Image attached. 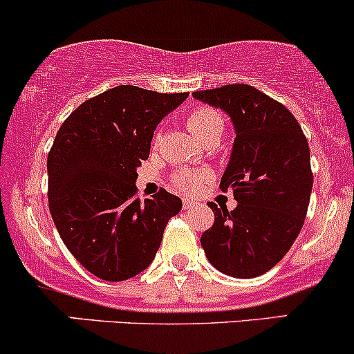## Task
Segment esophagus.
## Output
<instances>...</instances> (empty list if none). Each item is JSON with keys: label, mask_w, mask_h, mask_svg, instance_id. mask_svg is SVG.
Wrapping results in <instances>:
<instances>
[{"label": "esophagus", "mask_w": 354, "mask_h": 354, "mask_svg": "<svg viewBox=\"0 0 354 354\" xmlns=\"http://www.w3.org/2000/svg\"><path fill=\"white\" fill-rule=\"evenodd\" d=\"M196 205V201H193V200H189V198H183V208L185 209H189V208H193Z\"/></svg>", "instance_id": "esophagus-1"}]
</instances>
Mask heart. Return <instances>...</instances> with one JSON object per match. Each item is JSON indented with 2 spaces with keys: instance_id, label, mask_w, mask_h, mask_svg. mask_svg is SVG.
Listing matches in <instances>:
<instances>
[{
  "instance_id": "b5f03b06",
  "label": "heart",
  "mask_w": 354,
  "mask_h": 354,
  "mask_svg": "<svg viewBox=\"0 0 354 354\" xmlns=\"http://www.w3.org/2000/svg\"><path fill=\"white\" fill-rule=\"evenodd\" d=\"M186 126H188L189 133H192L200 142L209 136L221 134L223 131V119L216 111L208 107H198L186 119ZM209 178L208 171H181L174 178V185L176 188L183 189V192H196L201 185Z\"/></svg>"
}]
</instances>
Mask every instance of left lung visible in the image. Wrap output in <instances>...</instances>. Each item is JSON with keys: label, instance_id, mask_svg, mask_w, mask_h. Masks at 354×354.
Returning a JSON list of instances; mask_svg holds the SVG:
<instances>
[{"label": "left lung", "instance_id": "obj_1", "mask_svg": "<svg viewBox=\"0 0 354 354\" xmlns=\"http://www.w3.org/2000/svg\"><path fill=\"white\" fill-rule=\"evenodd\" d=\"M193 97L221 109L235 131L220 189H234L236 207L228 212L209 201L215 223L201 235V247L216 270L259 277L284 259L304 225L313 192L308 139L282 104L250 85Z\"/></svg>", "mask_w": 354, "mask_h": 354}]
</instances>
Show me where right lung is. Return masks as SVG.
I'll list each match as a JSON object with an SVG mask.
<instances>
[{"label":"right lung","instance_id":"obj_1","mask_svg":"<svg viewBox=\"0 0 354 354\" xmlns=\"http://www.w3.org/2000/svg\"><path fill=\"white\" fill-rule=\"evenodd\" d=\"M188 95L119 85L85 100L58 129L46 159L50 213L70 254L102 281L146 270L183 207L166 189L145 201L134 195L158 124Z\"/></svg>","mask_w":354,"mask_h":354}]
</instances>
